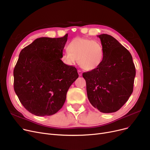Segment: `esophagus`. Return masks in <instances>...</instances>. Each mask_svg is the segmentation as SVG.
Listing matches in <instances>:
<instances>
[{"label":"esophagus","mask_w":150,"mask_h":150,"mask_svg":"<svg viewBox=\"0 0 150 150\" xmlns=\"http://www.w3.org/2000/svg\"><path fill=\"white\" fill-rule=\"evenodd\" d=\"M78 73H79V75L80 76H81L82 75V71L80 70H78Z\"/></svg>","instance_id":"34e87169"}]
</instances>
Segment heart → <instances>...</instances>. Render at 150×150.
I'll list each match as a JSON object with an SVG mask.
<instances>
[{
    "mask_svg": "<svg viewBox=\"0 0 150 150\" xmlns=\"http://www.w3.org/2000/svg\"><path fill=\"white\" fill-rule=\"evenodd\" d=\"M61 60L67 66H73L79 60L80 67L86 70L98 68L103 61L104 51L102 44L92 39L76 37L71 40Z\"/></svg>",
    "mask_w": 150,
    "mask_h": 150,
    "instance_id": "b5f03b06",
    "label": "heart"
}]
</instances>
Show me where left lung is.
Here are the masks:
<instances>
[{
    "label": "left lung",
    "mask_w": 150,
    "mask_h": 150,
    "mask_svg": "<svg viewBox=\"0 0 150 150\" xmlns=\"http://www.w3.org/2000/svg\"><path fill=\"white\" fill-rule=\"evenodd\" d=\"M103 48L100 66L83 74L88 98L94 108L108 113L118 111L133 92L135 67L129 51L112 36L97 35Z\"/></svg>",
    "instance_id": "8db88e82"
}]
</instances>
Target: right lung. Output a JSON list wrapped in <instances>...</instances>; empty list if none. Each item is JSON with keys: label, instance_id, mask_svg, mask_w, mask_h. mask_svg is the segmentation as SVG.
<instances>
[{"label": "right lung", "instance_id": "right-lung-1", "mask_svg": "<svg viewBox=\"0 0 150 150\" xmlns=\"http://www.w3.org/2000/svg\"><path fill=\"white\" fill-rule=\"evenodd\" d=\"M68 34L40 37L24 48L13 71L14 90L22 105L36 116H50L62 107L79 78L75 67L61 61Z\"/></svg>", "mask_w": 150, "mask_h": 150}]
</instances>
